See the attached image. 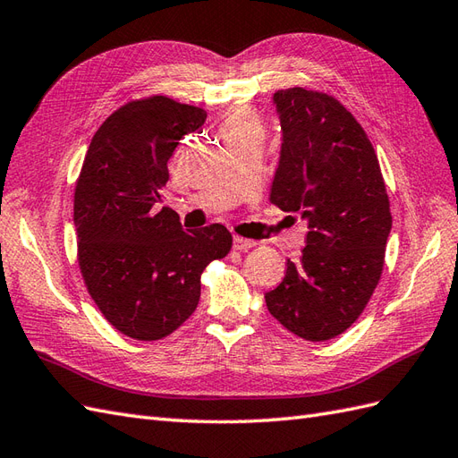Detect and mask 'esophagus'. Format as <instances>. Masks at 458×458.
Wrapping results in <instances>:
<instances>
[{"instance_id":"1","label":"esophagus","mask_w":458,"mask_h":458,"mask_svg":"<svg viewBox=\"0 0 458 458\" xmlns=\"http://www.w3.org/2000/svg\"><path fill=\"white\" fill-rule=\"evenodd\" d=\"M255 245H257V242H253V240L242 238V236H233V250L245 251V250H251V248H255Z\"/></svg>"}]
</instances>
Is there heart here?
<instances>
[{
    "instance_id": "1",
    "label": "heart",
    "mask_w": 458,
    "mask_h": 458,
    "mask_svg": "<svg viewBox=\"0 0 458 458\" xmlns=\"http://www.w3.org/2000/svg\"><path fill=\"white\" fill-rule=\"evenodd\" d=\"M248 129H261L259 120L248 112V110H230L225 117V123H222V131L225 135L228 133H236V131H248Z\"/></svg>"
}]
</instances>
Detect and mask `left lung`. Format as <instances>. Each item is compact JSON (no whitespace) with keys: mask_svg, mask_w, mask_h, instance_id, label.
Listing matches in <instances>:
<instances>
[{"mask_svg":"<svg viewBox=\"0 0 458 458\" xmlns=\"http://www.w3.org/2000/svg\"><path fill=\"white\" fill-rule=\"evenodd\" d=\"M278 168L271 203L308 225L306 248L267 310L290 333L321 343L344 333L379 283L393 218L377 155L341 102L306 89L276 90Z\"/></svg>","mask_w":458,"mask_h":458,"instance_id":"obj_1","label":"left lung"}]
</instances>
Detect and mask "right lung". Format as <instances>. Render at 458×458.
I'll list each match as a JSON object with an SVG mask.
<instances>
[{
    "instance_id": "right-lung-1",
    "label": "right lung",
    "mask_w": 458,
    "mask_h": 458,
    "mask_svg": "<svg viewBox=\"0 0 458 458\" xmlns=\"http://www.w3.org/2000/svg\"><path fill=\"white\" fill-rule=\"evenodd\" d=\"M205 120V110L166 97L129 102L98 127L81 168V273L104 318L137 341L178 329L201 298L203 268L232 248L222 225L185 232L174 210L155 208L172 152Z\"/></svg>"
}]
</instances>
